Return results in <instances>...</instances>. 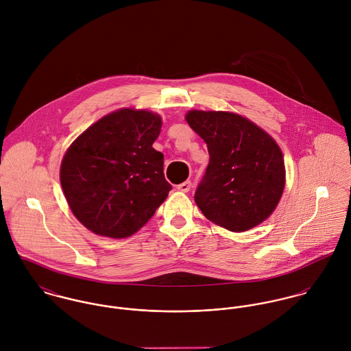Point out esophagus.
<instances>
[{"mask_svg":"<svg viewBox=\"0 0 351 351\" xmlns=\"http://www.w3.org/2000/svg\"><path fill=\"white\" fill-rule=\"evenodd\" d=\"M191 188H192V182H191V181H185V182H182V184L177 185V189H178V191H181V192H184V193L189 192V191H191Z\"/></svg>","mask_w":351,"mask_h":351,"instance_id":"obj_1","label":"esophagus"}]
</instances>
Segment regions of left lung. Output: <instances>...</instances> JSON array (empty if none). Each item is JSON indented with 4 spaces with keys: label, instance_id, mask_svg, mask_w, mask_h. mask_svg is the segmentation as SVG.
<instances>
[{
    "label": "left lung",
    "instance_id": "left-lung-1",
    "mask_svg": "<svg viewBox=\"0 0 351 351\" xmlns=\"http://www.w3.org/2000/svg\"><path fill=\"white\" fill-rule=\"evenodd\" d=\"M185 119L209 152L195 195L202 215L232 232L266 220L285 186L284 156L276 141L231 112L189 110Z\"/></svg>",
    "mask_w": 351,
    "mask_h": 351
}]
</instances>
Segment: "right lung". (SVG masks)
Returning <instances> with one entry per match:
<instances>
[{
  "label": "right lung",
  "mask_w": 351,
  "mask_h": 351,
  "mask_svg": "<svg viewBox=\"0 0 351 351\" xmlns=\"http://www.w3.org/2000/svg\"><path fill=\"white\" fill-rule=\"evenodd\" d=\"M160 116L119 109L82 132L66 151L60 185L74 216L92 232L127 238L142 228L167 197L163 154L152 143Z\"/></svg>",
  "instance_id": "add662e5"
}]
</instances>
